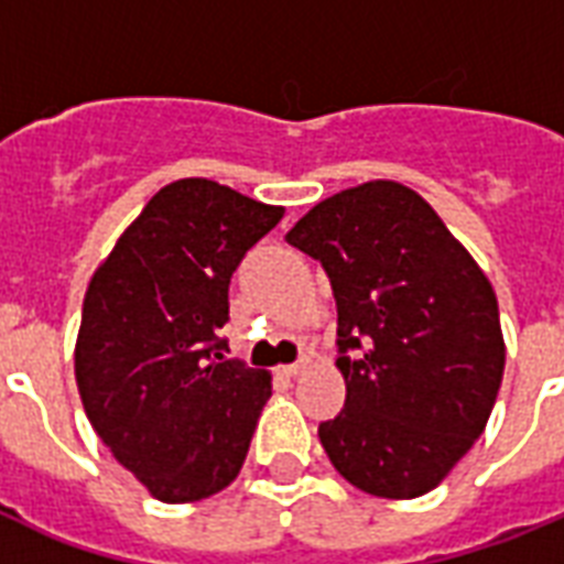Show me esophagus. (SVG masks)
I'll use <instances>...</instances> for the list:
<instances>
[{
	"instance_id": "esophagus-1",
	"label": "esophagus",
	"mask_w": 564,
	"mask_h": 564,
	"mask_svg": "<svg viewBox=\"0 0 564 564\" xmlns=\"http://www.w3.org/2000/svg\"><path fill=\"white\" fill-rule=\"evenodd\" d=\"M278 371H281L283 377H299L301 371H304V362H292V366H281V369H278Z\"/></svg>"
}]
</instances>
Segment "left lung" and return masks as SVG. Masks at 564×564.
<instances>
[{
	"label": "left lung",
	"mask_w": 564,
	"mask_h": 564,
	"mask_svg": "<svg viewBox=\"0 0 564 564\" xmlns=\"http://www.w3.org/2000/svg\"><path fill=\"white\" fill-rule=\"evenodd\" d=\"M286 242L325 265L339 313L336 369L348 394L345 410L318 424L322 447L375 498L427 495L480 438L503 380L489 278L398 181L318 202Z\"/></svg>",
	"instance_id": "left-lung-1"
}]
</instances>
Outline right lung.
I'll use <instances>...</instances> for the list:
<instances>
[{"label": "right lung", "instance_id": "obj_1", "mask_svg": "<svg viewBox=\"0 0 564 564\" xmlns=\"http://www.w3.org/2000/svg\"><path fill=\"white\" fill-rule=\"evenodd\" d=\"M283 219L207 178L172 181L93 272L75 343V383L93 430L163 503L237 480L272 375L225 360L228 286Z\"/></svg>", "mask_w": 564, "mask_h": 564}]
</instances>
